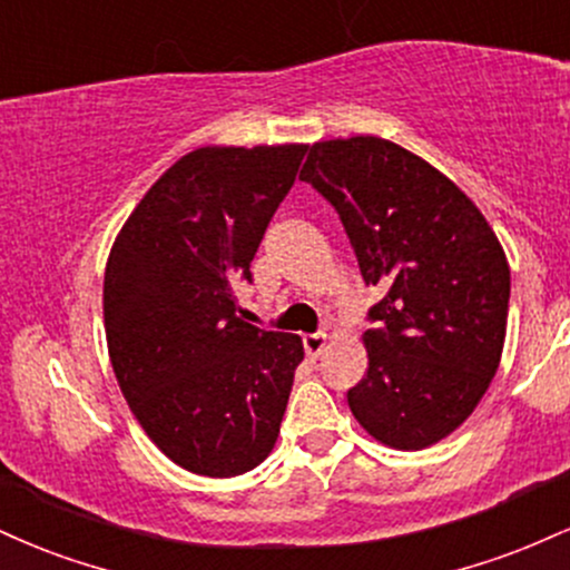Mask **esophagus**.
Wrapping results in <instances>:
<instances>
[{"label":"esophagus","instance_id":"esophagus-1","mask_svg":"<svg viewBox=\"0 0 570 570\" xmlns=\"http://www.w3.org/2000/svg\"><path fill=\"white\" fill-rule=\"evenodd\" d=\"M303 345H305L307 356H318V353L326 348V335L324 332H313V335L303 337Z\"/></svg>","mask_w":570,"mask_h":570}]
</instances>
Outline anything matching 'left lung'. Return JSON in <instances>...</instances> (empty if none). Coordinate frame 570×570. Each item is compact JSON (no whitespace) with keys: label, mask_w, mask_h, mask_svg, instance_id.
I'll use <instances>...</instances> for the list:
<instances>
[{"label":"left lung","mask_w":570,"mask_h":570,"mask_svg":"<svg viewBox=\"0 0 570 570\" xmlns=\"http://www.w3.org/2000/svg\"><path fill=\"white\" fill-rule=\"evenodd\" d=\"M335 206L367 286L370 367L348 391L377 442L423 450L472 415L499 370L509 313L507 254L448 176L394 141L313 144L299 171Z\"/></svg>","instance_id":"obj_1"}]
</instances>
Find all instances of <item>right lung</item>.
Masks as SVG:
<instances>
[{"label": "right lung", "instance_id": "1", "mask_svg": "<svg viewBox=\"0 0 570 570\" xmlns=\"http://www.w3.org/2000/svg\"><path fill=\"white\" fill-rule=\"evenodd\" d=\"M305 144L200 147L134 208L104 273V326L122 396L187 472L235 476L278 440L303 340L238 316L235 281L286 198Z\"/></svg>", "mask_w": 570, "mask_h": 570}]
</instances>
